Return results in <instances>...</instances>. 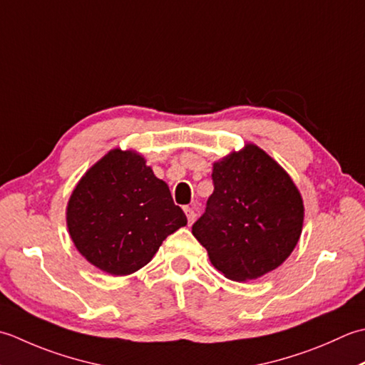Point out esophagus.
I'll return each mask as SVG.
<instances>
[{
  "instance_id": "obj_1",
  "label": "esophagus",
  "mask_w": 365,
  "mask_h": 365,
  "mask_svg": "<svg viewBox=\"0 0 365 365\" xmlns=\"http://www.w3.org/2000/svg\"><path fill=\"white\" fill-rule=\"evenodd\" d=\"M184 212H185V215H187V222H189V225H192L193 222H195V219H197V211H195V207H193V206H185V207H184Z\"/></svg>"
}]
</instances>
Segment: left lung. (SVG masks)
<instances>
[{
  "label": "left lung",
  "mask_w": 365,
  "mask_h": 365,
  "mask_svg": "<svg viewBox=\"0 0 365 365\" xmlns=\"http://www.w3.org/2000/svg\"><path fill=\"white\" fill-rule=\"evenodd\" d=\"M214 192L192 235L230 280H255L292 255L304 203L292 178L254 143L212 163Z\"/></svg>",
  "instance_id": "obj_1"
}]
</instances>
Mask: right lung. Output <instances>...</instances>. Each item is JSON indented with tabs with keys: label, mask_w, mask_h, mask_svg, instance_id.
Instances as JSON below:
<instances>
[{
	"label": "right lung",
	"mask_w": 365,
	"mask_h": 365,
	"mask_svg": "<svg viewBox=\"0 0 365 365\" xmlns=\"http://www.w3.org/2000/svg\"><path fill=\"white\" fill-rule=\"evenodd\" d=\"M66 224L89 263L111 276H129L150 263L187 217L143 155L115 148L77 182Z\"/></svg>",
	"instance_id": "1"
}]
</instances>
